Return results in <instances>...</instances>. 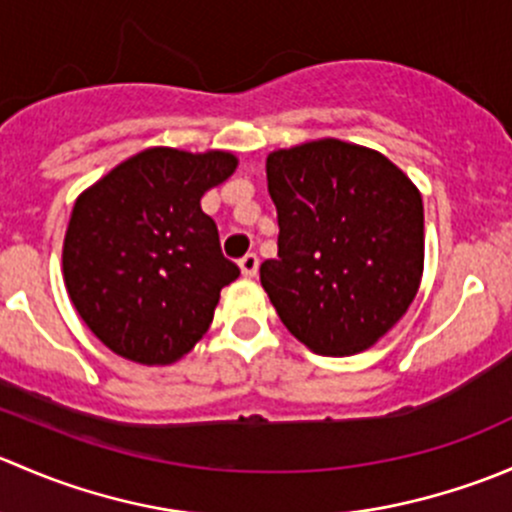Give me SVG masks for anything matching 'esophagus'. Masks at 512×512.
<instances>
[{
    "instance_id": "34e87169",
    "label": "esophagus",
    "mask_w": 512,
    "mask_h": 512,
    "mask_svg": "<svg viewBox=\"0 0 512 512\" xmlns=\"http://www.w3.org/2000/svg\"><path fill=\"white\" fill-rule=\"evenodd\" d=\"M257 265H260V260H257L255 252H247L245 257H240V270L245 277H255L257 275Z\"/></svg>"
}]
</instances>
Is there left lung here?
I'll use <instances>...</instances> for the list:
<instances>
[{"label":"left lung","mask_w":512,"mask_h":512,"mask_svg":"<svg viewBox=\"0 0 512 512\" xmlns=\"http://www.w3.org/2000/svg\"><path fill=\"white\" fill-rule=\"evenodd\" d=\"M277 257L260 282L282 324L324 356L379 342L414 302L423 270V200L369 148L314 141L267 158Z\"/></svg>","instance_id":"8db88e82"}]
</instances>
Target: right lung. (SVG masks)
I'll list each match as a JSON object with an SVG mask.
<instances>
[{
  "mask_svg": "<svg viewBox=\"0 0 512 512\" xmlns=\"http://www.w3.org/2000/svg\"><path fill=\"white\" fill-rule=\"evenodd\" d=\"M235 165L223 151L148 148L76 200L64 240L66 289L111 352L170 364L210 329L220 289L240 267L223 255L200 198Z\"/></svg>",
  "mask_w": 512,
  "mask_h": 512,
  "instance_id": "obj_1",
  "label": "right lung"
}]
</instances>
